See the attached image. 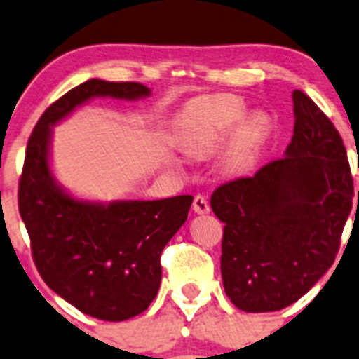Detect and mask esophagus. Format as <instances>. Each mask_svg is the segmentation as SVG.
I'll return each mask as SVG.
<instances>
[{"label": "esophagus", "mask_w": 359, "mask_h": 359, "mask_svg": "<svg viewBox=\"0 0 359 359\" xmlns=\"http://www.w3.org/2000/svg\"><path fill=\"white\" fill-rule=\"evenodd\" d=\"M193 210L196 213H200V215H203V213H208L210 212L208 200H206L205 196H201V194H198L193 201Z\"/></svg>", "instance_id": "34e87169"}]
</instances>
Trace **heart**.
I'll return each mask as SVG.
<instances>
[{
	"instance_id": "heart-1",
	"label": "heart",
	"mask_w": 359,
	"mask_h": 359,
	"mask_svg": "<svg viewBox=\"0 0 359 359\" xmlns=\"http://www.w3.org/2000/svg\"><path fill=\"white\" fill-rule=\"evenodd\" d=\"M247 118V107L233 95H217L194 104L184 123V142L193 154L203 156L215 151L233 131L229 158L236 166L252 161L264 137V121L259 116Z\"/></svg>"
}]
</instances>
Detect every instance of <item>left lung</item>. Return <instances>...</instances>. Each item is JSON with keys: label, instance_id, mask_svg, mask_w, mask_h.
Listing matches in <instances>:
<instances>
[{"label": "left lung", "instance_id": "obj_1", "mask_svg": "<svg viewBox=\"0 0 359 359\" xmlns=\"http://www.w3.org/2000/svg\"><path fill=\"white\" fill-rule=\"evenodd\" d=\"M292 99L295 125L285 156L222 184L210 200L226 224L224 290L247 313L280 311L306 295L334 264L353 208L342 137L306 93L295 90Z\"/></svg>", "mask_w": 359, "mask_h": 359}]
</instances>
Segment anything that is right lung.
I'll return each instance as SVG.
<instances>
[{
  "instance_id": "obj_1",
  "label": "right lung",
  "mask_w": 359,
  "mask_h": 359,
  "mask_svg": "<svg viewBox=\"0 0 359 359\" xmlns=\"http://www.w3.org/2000/svg\"><path fill=\"white\" fill-rule=\"evenodd\" d=\"M140 83L88 79L36 123L19 180V212L32 260L57 295L88 316L123 321L144 313L161 283V252L187 219L193 196L90 203L69 196L50 170L52 126L93 97L135 100Z\"/></svg>"
}]
</instances>
